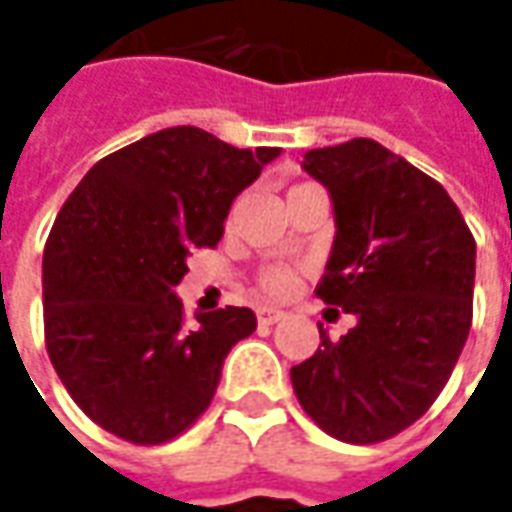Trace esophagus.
Returning <instances> with one entry per match:
<instances>
[{
    "label": "esophagus",
    "mask_w": 512,
    "mask_h": 512,
    "mask_svg": "<svg viewBox=\"0 0 512 512\" xmlns=\"http://www.w3.org/2000/svg\"><path fill=\"white\" fill-rule=\"evenodd\" d=\"M256 319H259V325H276V322H282V319H285V310H276V307H259V310H256Z\"/></svg>",
    "instance_id": "esophagus-1"
}]
</instances>
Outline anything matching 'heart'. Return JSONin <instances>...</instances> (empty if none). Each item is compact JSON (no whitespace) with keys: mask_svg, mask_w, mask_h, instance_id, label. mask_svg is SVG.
Masks as SVG:
<instances>
[{"mask_svg":"<svg viewBox=\"0 0 512 512\" xmlns=\"http://www.w3.org/2000/svg\"><path fill=\"white\" fill-rule=\"evenodd\" d=\"M262 287L273 296H285L287 290L293 287V273L285 270V267H273V270L262 273Z\"/></svg>","mask_w":512,"mask_h":512,"instance_id":"1","label":"heart"}]
</instances>
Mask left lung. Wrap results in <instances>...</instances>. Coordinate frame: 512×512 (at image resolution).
<instances>
[{"instance_id":"8db88e82","label":"left lung","mask_w":512,"mask_h":512,"mask_svg":"<svg viewBox=\"0 0 512 512\" xmlns=\"http://www.w3.org/2000/svg\"><path fill=\"white\" fill-rule=\"evenodd\" d=\"M327 187L336 239L316 296L356 325L290 367L305 413L350 444L393 439L422 419L473 322L476 239L436 179L373 139L307 150ZM339 313V310H336Z\"/></svg>"}]
</instances>
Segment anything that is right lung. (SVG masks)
<instances>
[{
	"instance_id": "1",
	"label": "right lung",
	"mask_w": 512,
	"mask_h": 512,
	"mask_svg": "<svg viewBox=\"0 0 512 512\" xmlns=\"http://www.w3.org/2000/svg\"><path fill=\"white\" fill-rule=\"evenodd\" d=\"M279 153L159 130L99 159L59 210L42 259L45 347L70 399L113 436H182L213 402L230 347L256 330L250 307L187 322L173 287Z\"/></svg>"
}]
</instances>
